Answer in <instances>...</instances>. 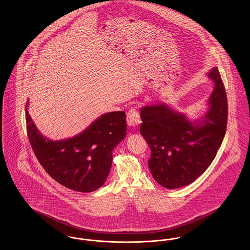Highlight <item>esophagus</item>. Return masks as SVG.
I'll return each mask as SVG.
<instances>
[{"instance_id": "34e87169", "label": "esophagus", "mask_w": 250, "mask_h": 250, "mask_svg": "<svg viewBox=\"0 0 250 250\" xmlns=\"http://www.w3.org/2000/svg\"><path fill=\"white\" fill-rule=\"evenodd\" d=\"M126 122H127V125L132 127L137 126L138 125L141 124V118H140V114L137 109L131 108L128 111L127 116H126Z\"/></svg>"}]
</instances>
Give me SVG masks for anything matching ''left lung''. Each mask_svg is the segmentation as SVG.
<instances>
[{"mask_svg":"<svg viewBox=\"0 0 250 250\" xmlns=\"http://www.w3.org/2000/svg\"><path fill=\"white\" fill-rule=\"evenodd\" d=\"M208 78L214 87L207 112L197 119L165 103L140 109V133L151 149L148 167L154 180L166 188L193 183L210 166L224 140L228 121L225 86L216 66Z\"/></svg>","mask_w":250,"mask_h":250,"instance_id":"obj_1","label":"left lung"}]
</instances>
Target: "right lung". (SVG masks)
<instances>
[{"mask_svg": "<svg viewBox=\"0 0 250 250\" xmlns=\"http://www.w3.org/2000/svg\"><path fill=\"white\" fill-rule=\"evenodd\" d=\"M25 106L27 136L40 164L59 184L79 192H92L106 181L112 151L126 136L125 111L98 117L74 137L50 140L41 133Z\"/></svg>", "mask_w": 250, "mask_h": 250, "instance_id": "add662e5", "label": "right lung"}]
</instances>
